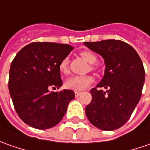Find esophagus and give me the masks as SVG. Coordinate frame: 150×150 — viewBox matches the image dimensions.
I'll return each mask as SVG.
<instances>
[{
  "label": "esophagus",
  "instance_id": "34e87169",
  "mask_svg": "<svg viewBox=\"0 0 150 150\" xmlns=\"http://www.w3.org/2000/svg\"><path fill=\"white\" fill-rule=\"evenodd\" d=\"M80 94H81V92H79V91H75V96H76V97L80 96Z\"/></svg>",
  "mask_w": 150,
  "mask_h": 150
}]
</instances>
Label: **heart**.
<instances>
[{
	"label": "heart",
	"mask_w": 150,
	"mask_h": 150,
	"mask_svg": "<svg viewBox=\"0 0 150 150\" xmlns=\"http://www.w3.org/2000/svg\"><path fill=\"white\" fill-rule=\"evenodd\" d=\"M80 55L82 59L86 60L87 63H94L96 61V56L90 51H82ZM91 69H94L93 66H91ZM59 70L62 74H66L68 71V58H64L61 60L59 64ZM93 82V77L90 75L86 76H73L66 80L64 86L66 88L79 91H82L88 87Z\"/></svg>",
	"instance_id": "1"
}]
</instances>
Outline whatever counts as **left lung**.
<instances>
[{"label": "left lung", "instance_id": "left-lung-1", "mask_svg": "<svg viewBox=\"0 0 150 150\" xmlns=\"http://www.w3.org/2000/svg\"><path fill=\"white\" fill-rule=\"evenodd\" d=\"M104 59L105 74L90 90L92 99L85 112L89 121L102 130H114L129 119L141 97L144 82L143 63L133 47L121 40L85 42ZM107 89L104 92L99 88Z\"/></svg>", "mask_w": 150, "mask_h": 150}]
</instances>
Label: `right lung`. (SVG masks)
Listing matches in <instances>:
<instances>
[{
	"label": "right lung",
	"instance_id": "add662e5",
	"mask_svg": "<svg viewBox=\"0 0 150 150\" xmlns=\"http://www.w3.org/2000/svg\"><path fill=\"white\" fill-rule=\"evenodd\" d=\"M73 47L50 42H34L21 49L13 59L8 87L16 111L35 129L52 128L62 120L74 91L62 86L59 64Z\"/></svg>",
	"mask_w": 150,
	"mask_h": 150
}]
</instances>
